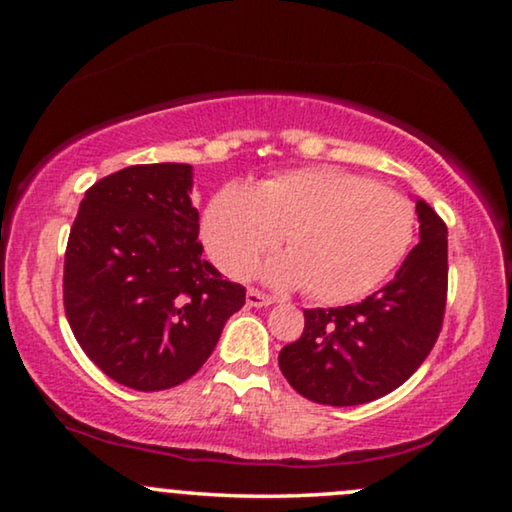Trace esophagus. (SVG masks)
<instances>
[{"label":"esophagus","mask_w":512,"mask_h":512,"mask_svg":"<svg viewBox=\"0 0 512 512\" xmlns=\"http://www.w3.org/2000/svg\"><path fill=\"white\" fill-rule=\"evenodd\" d=\"M272 303H275V298L268 296V293H261L258 289L247 291V305L249 307H268Z\"/></svg>","instance_id":"obj_1"}]
</instances>
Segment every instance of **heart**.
Listing matches in <instances>:
<instances>
[{
	"label": "heart",
	"mask_w": 512,
	"mask_h": 512,
	"mask_svg": "<svg viewBox=\"0 0 512 512\" xmlns=\"http://www.w3.org/2000/svg\"><path fill=\"white\" fill-rule=\"evenodd\" d=\"M412 233L415 212L401 193L333 165L272 174L256 188L228 184L202 216V240L223 272L251 275L284 237L289 254L268 265V277L307 286L321 303H345L380 284Z\"/></svg>",
	"instance_id": "b5f03b06"
}]
</instances>
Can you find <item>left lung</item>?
Listing matches in <instances>:
<instances>
[{
    "label": "left lung",
    "instance_id": "1",
    "mask_svg": "<svg viewBox=\"0 0 512 512\" xmlns=\"http://www.w3.org/2000/svg\"><path fill=\"white\" fill-rule=\"evenodd\" d=\"M419 242L387 286L356 305L305 310L303 335L279 352L293 389L321 405L375 401L422 366L443 328L447 226L417 200Z\"/></svg>",
    "mask_w": 512,
    "mask_h": 512
}]
</instances>
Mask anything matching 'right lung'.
Wrapping results in <instances>:
<instances>
[{
    "label": "right lung",
    "instance_id": "obj_1",
    "mask_svg": "<svg viewBox=\"0 0 512 512\" xmlns=\"http://www.w3.org/2000/svg\"><path fill=\"white\" fill-rule=\"evenodd\" d=\"M191 184V165L125 167L88 188L69 230L67 321L123 387L163 391L193 377L247 298L202 258Z\"/></svg>",
    "mask_w": 512,
    "mask_h": 512
}]
</instances>
